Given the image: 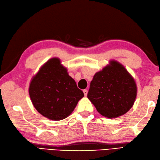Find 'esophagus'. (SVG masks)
<instances>
[{
    "label": "esophagus",
    "instance_id": "obj_1",
    "mask_svg": "<svg viewBox=\"0 0 160 160\" xmlns=\"http://www.w3.org/2000/svg\"><path fill=\"white\" fill-rule=\"evenodd\" d=\"M83 93H84V95H85V96H86V95H87V94H88V90H86V89L83 90Z\"/></svg>",
    "mask_w": 160,
    "mask_h": 160
}]
</instances>
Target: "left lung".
<instances>
[{"label": "left lung", "instance_id": "obj_1", "mask_svg": "<svg viewBox=\"0 0 160 160\" xmlns=\"http://www.w3.org/2000/svg\"><path fill=\"white\" fill-rule=\"evenodd\" d=\"M137 92L134 78L124 66L111 61L94 75L87 96L102 116L115 118L132 107Z\"/></svg>", "mask_w": 160, "mask_h": 160}]
</instances>
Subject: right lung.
Masks as SVG:
<instances>
[{
    "mask_svg": "<svg viewBox=\"0 0 160 160\" xmlns=\"http://www.w3.org/2000/svg\"><path fill=\"white\" fill-rule=\"evenodd\" d=\"M29 95L33 106L43 116L61 120L70 115L84 94L60 59L53 58L32 77Z\"/></svg>",
    "mask_w": 160,
    "mask_h": 160,
    "instance_id": "add662e5",
    "label": "right lung"
}]
</instances>
